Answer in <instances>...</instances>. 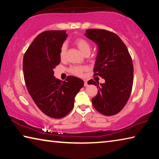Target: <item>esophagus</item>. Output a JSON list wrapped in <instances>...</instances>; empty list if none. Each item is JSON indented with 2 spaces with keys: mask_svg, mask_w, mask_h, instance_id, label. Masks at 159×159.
I'll list each match as a JSON object with an SVG mask.
<instances>
[{
  "mask_svg": "<svg viewBox=\"0 0 159 159\" xmlns=\"http://www.w3.org/2000/svg\"><path fill=\"white\" fill-rule=\"evenodd\" d=\"M84 86H88V81L86 80H84Z\"/></svg>",
  "mask_w": 159,
  "mask_h": 159,
  "instance_id": "esophagus-1",
  "label": "esophagus"
}]
</instances>
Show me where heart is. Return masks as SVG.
<instances>
[{"mask_svg": "<svg viewBox=\"0 0 159 159\" xmlns=\"http://www.w3.org/2000/svg\"><path fill=\"white\" fill-rule=\"evenodd\" d=\"M74 43L78 47V48L80 50L83 55L85 54H90L91 50V45L90 43L88 42L85 39L83 38H77L74 40ZM66 45L62 44L60 48V57L61 60H64L66 57ZM86 68L85 66H71L69 69V71L71 72L72 74L75 75V76H80L83 75V71H85Z\"/></svg>", "mask_w": 159, "mask_h": 159, "instance_id": "obj_1", "label": "heart"}]
</instances>
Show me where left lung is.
<instances>
[{"mask_svg": "<svg viewBox=\"0 0 159 159\" xmlns=\"http://www.w3.org/2000/svg\"><path fill=\"white\" fill-rule=\"evenodd\" d=\"M85 36L98 46L94 76L105 83L91 79L88 84L98 86V95L92 99L100 114L113 116L123 109L130 98L133 83V64L127 47L117 34L104 29H87Z\"/></svg>", "mask_w": 159, "mask_h": 159, "instance_id": "8db88e82", "label": "left lung"}]
</instances>
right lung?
I'll list each match as a JSON object with an SVG mask.
<instances>
[{
  "mask_svg": "<svg viewBox=\"0 0 159 159\" xmlns=\"http://www.w3.org/2000/svg\"><path fill=\"white\" fill-rule=\"evenodd\" d=\"M66 31H46L38 35L23 58L24 77L29 95L39 109L49 117L61 118L71 111L74 98L84 81L69 76L64 81L54 76L60 63V50Z\"/></svg>",
  "mask_w": 159,
  "mask_h": 159,
  "instance_id": "add662e5",
  "label": "right lung"
}]
</instances>
